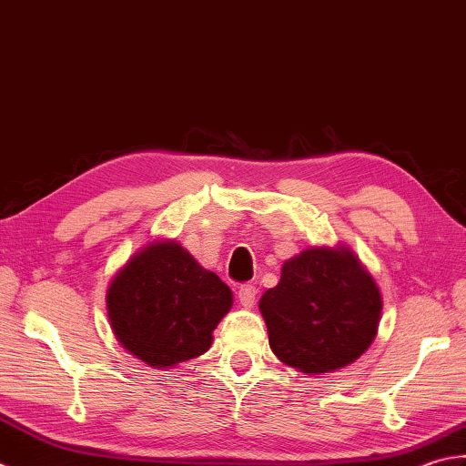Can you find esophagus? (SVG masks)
<instances>
[{
    "instance_id": "34e87169",
    "label": "esophagus",
    "mask_w": 466,
    "mask_h": 466,
    "mask_svg": "<svg viewBox=\"0 0 466 466\" xmlns=\"http://www.w3.org/2000/svg\"><path fill=\"white\" fill-rule=\"evenodd\" d=\"M237 298H239V303L243 308H253L255 306V298H258V289L253 286H241L239 291H237Z\"/></svg>"
}]
</instances>
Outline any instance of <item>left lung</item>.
<instances>
[{
	"instance_id": "left-lung-1",
	"label": "left lung",
	"mask_w": 466,
	"mask_h": 466,
	"mask_svg": "<svg viewBox=\"0 0 466 466\" xmlns=\"http://www.w3.org/2000/svg\"><path fill=\"white\" fill-rule=\"evenodd\" d=\"M269 346L283 364L318 376L354 364L372 344L382 293L348 245L309 247L259 299Z\"/></svg>"
}]
</instances>
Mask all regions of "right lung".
<instances>
[{"instance_id":"add662e5","label":"right lung","mask_w":466,"mask_h":466,"mask_svg":"<svg viewBox=\"0 0 466 466\" xmlns=\"http://www.w3.org/2000/svg\"><path fill=\"white\" fill-rule=\"evenodd\" d=\"M231 306L229 286L173 239L148 241L106 289L110 328L120 346L160 370L205 354Z\"/></svg>"}]
</instances>
